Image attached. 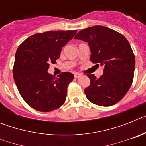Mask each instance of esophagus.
<instances>
[{"label": "esophagus", "mask_w": 146, "mask_h": 146, "mask_svg": "<svg viewBox=\"0 0 146 146\" xmlns=\"http://www.w3.org/2000/svg\"><path fill=\"white\" fill-rule=\"evenodd\" d=\"M81 75H82V74H79V73H74V76L75 78H79L80 77H81Z\"/></svg>", "instance_id": "1"}]
</instances>
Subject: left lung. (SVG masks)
<instances>
[{
    "label": "left lung",
    "instance_id": "1",
    "mask_svg": "<svg viewBox=\"0 0 146 146\" xmlns=\"http://www.w3.org/2000/svg\"><path fill=\"white\" fill-rule=\"evenodd\" d=\"M74 38L87 42L91 62L104 66L99 78L87 74L91 80L85 89L87 99L99 106L116 104L128 92L133 81L135 58L130 44L121 33L102 25L82 30Z\"/></svg>",
    "mask_w": 146,
    "mask_h": 146
}]
</instances>
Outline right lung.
Here are the masks:
<instances>
[{
  "mask_svg": "<svg viewBox=\"0 0 146 146\" xmlns=\"http://www.w3.org/2000/svg\"><path fill=\"white\" fill-rule=\"evenodd\" d=\"M76 33V30H70L36 33L17 50L13 77L23 99L33 109L50 112L65 102L67 87L74 75L62 72L55 78L47 70Z\"/></svg>",
  "mask_w": 146,
  "mask_h": 146,
  "instance_id": "1",
  "label": "right lung"
}]
</instances>
